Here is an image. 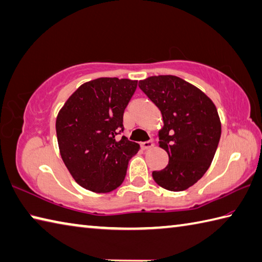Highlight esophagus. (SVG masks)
<instances>
[{"label":"esophagus","mask_w":262,"mask_h":262,"mask_svg":"<svg viewBox=\"0 0 262 262\" xmlns=\"http://www.w3.org/2000/svg\"><path fill=\"white\" fill-rule=\"evenodd\" d=\"M154 142L152 141H147V142H143V143H141V147L143 150H147V149H151L152 146H154Z\"/></svg>","instance_id":"esophagus-1"}]
</instances>
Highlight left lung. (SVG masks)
Returning a JSON list of instances; mask_svg holds the SVG:
<instances>
[{
	"mask_svg": "<svg viewBox=\"0 0 262 262\" xmlns=\"http://www.w3.org/2000/svg\"><path fill=\"white\" fill-rule=\"evenodd\" d=\"M139 87L161 112L159 146L169 158L152 178L169 191L187 190L203 178L215 155L221 136L216 107L205 93L175 75L149 77Z\"/></svg>",
	"mask_w": 262,
	"mask_h": 262,
	"instance_id": "8db88e82",
	"label": "left lung"
}]
</instances>
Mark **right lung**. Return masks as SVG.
Returning <instances> with one entry per match:
<instances>
[{
    "label": "right lung",
    "mask_w": 262,
    "mask_h": 262,
    "mask_svg": "<svg viewBox=\"0 0 262 262\" xmlns=\"http://www.w3.org/2000/svg\"><path fill=\"white\" fill-rule=\"evenodd\" d=\"M137 80L98 78L71 95L56 119L59 152L75 182L93 192L117 189L140 145L122 136V118Z\"/></svg>",
    "instance_id": "obj_1"
}]
</instances>
